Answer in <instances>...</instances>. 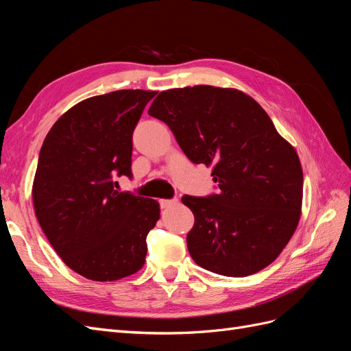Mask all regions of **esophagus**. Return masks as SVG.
<instances>
[{
	"mask_svg": "<svg viewBox=\"0 0 351 351\" xmlns=\"http://www.w3.org/2000/svg\"><path fill=\"white\" fill-rule=\"evenodd\" d=\"M177 202H178L177 199H161V200H159V206H161L162 209H167V208H169V206L176 205Z\"/></svg>",
	"mask_w": 351,
	"mask_h": 351,
	"instance_id": "obj_1",
	"label": "esophagus"
}]
</instances>
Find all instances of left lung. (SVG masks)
I'll use <instances>...</instances> for the list:
<instances>
[{
  "label": "left lung",
  "instance_id": "1",
  "mask_svg": "<svg viewBox=\"0 0 351 351\" xmlns=\"http://www.w3.org/2000/svg\"><path fill=\"white\" fill-rule=\"evenodd\" d=\"M147 114L193 164L214 167L218 193L182 197L195 215L192 259L226 277L268 267L295 231L303 197L300 159L269 115L246 93L205 84L161 92Z\"/></svg>",
  "mask_w": 351,
  "mask_h": 351
}]
</instances>
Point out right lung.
I'll return each mask as SVG.
<instances>
[{
	"label": "right lung",
	"instance_id": "obj_1",
	"mask_svg": "<svg viewBox=\"0 0 351 351\" xmlns=\"http://www.w3.org/2000/svg\"><path fill=\"white\" fill-rule=\"evenodd\" d=\"M155 95L132 89L84 99L60 117L40 147L36 218L62 262L84 278L115 281L145 263L159 205L117 192L114 178L133 177V132Z\"/></svg>",
	"mask_w": 351,
	"mask_h": 351
}]
</instances>
